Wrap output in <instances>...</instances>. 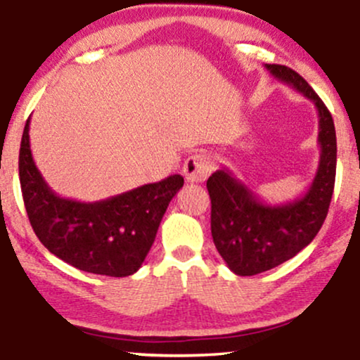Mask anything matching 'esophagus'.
<instances>
[{
	"label": "esophagus",
	"mask_w": 360,
	"mask_h": 360,
	"mask_svg": "<svg viewBox=\"0 0 360 360\" xmlns=\"http://www.w3.org/2000/svg\"><path fill=\"white\" fill-rule=\"evenodd\" d=\"M212 159L206 154H193L184 160V177L188 183H201L212 172Z\"/></svg>",
	"instance_id": "34e87169"
}]
</instances>
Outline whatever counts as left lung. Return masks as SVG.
<instances>
[{"mask_svg": "<svg viewBox=\"0 0 360 360\" xmlns=\"http://www.w3.org/2000/svg\"><path fill=\"white\" fill-rule=\"evenodd\" d=\"M266 69L315 105L320 160L307 193L278 205L260 200L229 167L208 177L214 247L237 276L260 274L303 250L323 225L335 184L337 137L330 111L298 72L279 64Z\"/></svg>", "mask_w": 360, "mask_h": 360, "instance_id": "1", "label": "left lung"}]
</instances>
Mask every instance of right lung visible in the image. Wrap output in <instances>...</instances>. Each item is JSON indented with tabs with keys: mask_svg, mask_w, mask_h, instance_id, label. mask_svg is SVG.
Returning a JSON list of instances; mask_svg holds the SVG:
<instances>
[{
	"mask_svg": "<svg viewBox=\"0 0 360 360\" xmlns=\"http://www.w3.org/2000/svg\"><path fill=\"white\" fill-rule=\"evenodd\" d=\"M28 130L30 120L20 146V186L39 240L79 271L111 278L135 274L155 240L169 203L183 188V176H169L94 203L62 198L37 169Z\"/></svg>",
	"mask_w": 360,
	"mask_h": 360,
	"instance_id": "add662e5",
	"label": "right lung"
}]
</instances>
